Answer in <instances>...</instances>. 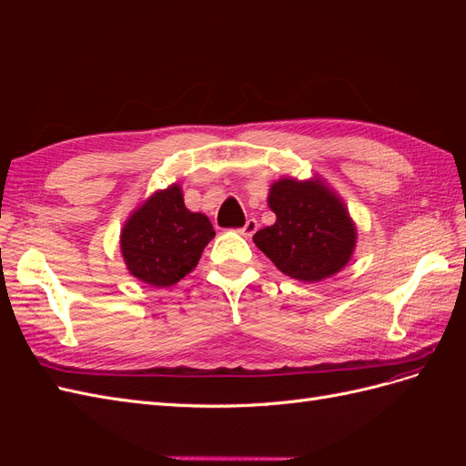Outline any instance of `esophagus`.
I'll return each mask as SVG.
<instances>
[{"instance_id": "34e87169", "label": "esophagus", "mask_w": 466, "mask_h": 466, "mask_svg": "<svg viewBox=\"0 0 466 466\" xmlns=\"http://www.w3.org/2000/svg\"><path fill=\"white\" fill-rule=\"evenodd\" d=\"M257 229H258V221H257L255 218H248L247 223L241 228V233H243L245 237H252V235L257 233Z\"/></svg>"}]
</instances>
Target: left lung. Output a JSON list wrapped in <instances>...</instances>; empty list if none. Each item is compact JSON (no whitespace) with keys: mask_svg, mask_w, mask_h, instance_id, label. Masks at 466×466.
Listing matches in <instances>:
<instances>
[{"mask_svg":"<svg viewBox=\"0 0 466 466\" xmlns=\"http://www.w3.org/2000/svg\"><path fill=\"white\" fill-rule=\"evenodd\" d=\"M276 223L252 241L278 270L299 281L330 278L350 262L356 225L344 202L319 178H279L268 194Z\"/></svg>","mask_w":466,"mask_h":466,"instance_id":"obj_1","label":"left lung"}]
</instances>
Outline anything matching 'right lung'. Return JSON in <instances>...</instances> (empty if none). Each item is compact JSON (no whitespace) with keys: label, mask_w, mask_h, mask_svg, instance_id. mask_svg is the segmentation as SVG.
<instances>
[{"label":"right lung","mask_w":466,"mask_h":466,"mask_svg":"<svg viewBox=\"0 0 466 466\" xmlns=\"http://www.w3.org/2000/svg\"><path fill=\"white\" fill-rule=\"evenodd\" d=\"M216 231L204 214H194L178 185L151 194L124 223L122 257L130 274L155 288L177 284L198 264Z\"/></svg>","instance_id":"right-lung-1"}]
</instances>
